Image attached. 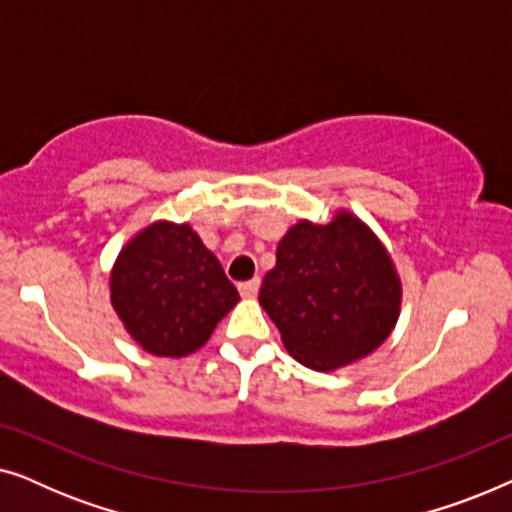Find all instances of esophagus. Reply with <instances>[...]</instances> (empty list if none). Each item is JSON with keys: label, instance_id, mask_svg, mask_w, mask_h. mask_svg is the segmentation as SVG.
<instances>
[{"label": "esophagus", "instance_id": "34e87169", "mask_svg": "<svg viewBox=\"0 0 512 512\" xmlns=\"http://www.w3.org/2000/svg\"><path fill=\"white\" fill-rule=\"evenodd\" d=\"M237 289H240V296L242 298H254L256 293H258V289H261V279H258V277L249 279V282H242L240 286H237Z\"/></svg>", "mask_w": 512, "mask_h": 512}]
</instances>
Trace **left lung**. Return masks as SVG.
I'll list each match as a JSON object with an SVG mask.
<instances>
[{"label":"left lung","instance_id":"1","mask_svg":"<svg viewBox=\"0 0 512 512\" xmlns=\"http://www.w3.org/2000/svg\"><path fill=\"white\" fill-rule=\"evenodd\" d=\"M258 303L293 359L335 370L375 352L401 312V279L391 256L359 216L298 221L277 244V263Z\"/></svg>","mask_w":512,"mask_h":512}]
</instances>
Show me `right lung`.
Wrapping results in <instances>:
<instances>
[{
  "label": "right lung",
  "mask_w": 512,
  "mask_h": 512,
  "mask_svg": "<svg viewBox=\"0 0 512 512\" xmlns=\"http://www.w3.org/2000/svg\"><path fill=\"white\" fill-rule=\"evenodd\" d=\"M111 305L139 347L193 354L240 300L219 258L188 223L156 221L125 244L111 270Z\"/></svg>",
  "instance_id": "right-lung-1"
}]
</instances>
